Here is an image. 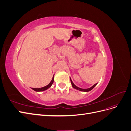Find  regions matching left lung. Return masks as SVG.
<instances>
[{
    "label": "left lung",
    "mask_w": 131,
    "mask_h": 131,
    "mask_svg": "<svg viewBox=\"0 0 131 131\" xmlns=\"http://www.w3.org/2000/svg\"><path fill=\"white\" fill-rule=\"evenodd\" d=\"M70 81H71V84H72V86H73V88H74L75 89H76V90H79V91H83V92H89V91H90L91 90H92L95 86H96L97 85V84H94V85H93L92 87H91L90 88H89V89H81V88H79V87H78V86H77L76 85H75L74 83H73V82L72 81V79H71V78H70Z\"/></svg>",
    "instance_id": "obj_1"
}]
</instances>
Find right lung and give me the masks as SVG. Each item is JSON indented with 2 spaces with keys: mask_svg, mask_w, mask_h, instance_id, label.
<instances>
[{
  "mask_svg": "<svg viewBox=\"0 0 131 131\" xmlns=\"http://www.w3.org/2000/svg\"><path fill=\"white\" fill-rule=\"evenodd\" d=\"M53 81H54V75H53V78L52 79V80H51V82L47 86L43 87V88H31V89L35 91H36V92H41V91H45L51 88V86H52V84L53 83Z\"/></svg>",
  "mask_w": 131,
  "mask_h": 131,
  "instance_id": "1",
  "label": "right lung"
}]
</instances>
